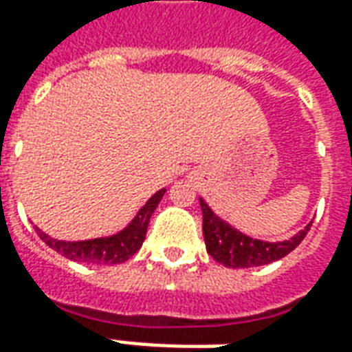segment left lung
I'll return each mask as SVG.
<instances>
[{"label":"left lung","instance_id":"1","mask_svg":"<svg viewBox=\"0 0 352 352\" xmlns=\"http://www.w3.org/2000/svg\"><path fill=\"white\" fill-rule=\"evenodd\" d=\"M199 206H201V214H204V237H206L207 252L219 264L234 267V270L265 265L287 256L288 252H292L302 243L303 237L307 236L311 228V224H307L302 232H298L288 241L267 243V241L252 239V237L237 232L236 228H232L230 224L219 219L209 209L204 199H199Z\"/></svg>","mask_w":352,"mask_h":352}]
</instances>
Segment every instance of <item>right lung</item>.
Wrapping results in <instances>:
<instances>
[{"instance_id":"1","label":"right lung","mask_w":352,"mask_h":352,"mask_svg":"<svg viewBox=\"0 0 352 352\" xmlns=\"http://www.w3.org/2000/svg\"><path fill=\"white\" fill-rule=\"evenodd\" d=\"M164 194H166V188L156 192L153 198L139 209V213L128 224V228H124L122 232H118L111 237H98V239H88V241H60V239L47 236L39 228H37V234L50 249H54L62 256L75 260V262L122 264L141 249V245L145 241L148 221H151L154 209L158 207Z\"/></svg>"}]
</instances>
